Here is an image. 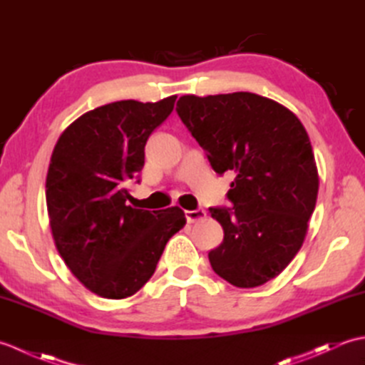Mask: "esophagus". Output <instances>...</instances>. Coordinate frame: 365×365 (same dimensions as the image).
<instances>
[{
    "label": "esophagus",
    "instance_id": "34e87169",
    "mask_svg": "<svg viewBox=\"0 0 365 365\" xmlns=\"http://www.w3.org/2000/svg\"><path fill=\"white\" fill-rule=\"evenodd\" d=\"M185 216H187L188 222H196L199 220H204L207 216V212L204 208H196V210H187L185 212Z\"/></svg>",
    "mask_w": 365,
    "mask_h": 365
}]
</instances>
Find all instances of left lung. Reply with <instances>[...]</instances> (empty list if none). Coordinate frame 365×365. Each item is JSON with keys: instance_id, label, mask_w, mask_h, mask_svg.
Masks as SVG:
<instances>
[{"instance_id": "8db88e82", "label": "left lung", "mask_w": 365, "mask_h": 365, "mask_svg": "<svg viewBox=\"0 0 365 365\" xmlns=\"http://www.w3.org/2000/svg\"><path fill=\"white\" fill-rule=\"evenodd\" d=\"M177 114L216 174L234 173L232 207H210L224 230L208 252L224 281L252 289L276 277L304 242L319 195L311 141L299 119L252 92L183 96Z\"/></svg>"}]
</instances>
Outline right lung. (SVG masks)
I'll return each mask as SVG.
<instances>
[{"label":"right lung","instance_id":"right-lung-1","mask_svg":"<svg viewBox=\"0 0 365 365\" xmlns=\"http://www.w3.org/2000/svg\"><path fill=\"white\" fill-rule=\"evenodd\" d=\"M175 98L98 106L54 145L45 185L54 245L75 277L102 298L135 294L155 273L169 238L187 224L178 207L149 212L128 205L147 139L173 113Z\"/></svg>","mask_w":365,"mask_h":365}]
</instances>
